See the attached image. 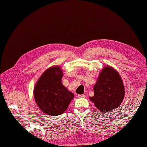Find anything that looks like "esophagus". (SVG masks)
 I'll list each match as a JSON object with an SVG mask.
<instances>
[{"mask_svg": "<svg viewBox=\"0 0 147 147\" xmlns=\"http://www.w3.org/2000/svg\"><path fill=\"white\" fill-rule=\"evenodd\" d=\"M78 98H85L86 96L84 94H80V95L78 96Z\"/></svg>", "mask_w": 147, "mask_h": 147, "instance_id": "esophagus-1", "label": "esophagus"}]
</instances>
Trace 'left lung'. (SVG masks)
Here are the masks:
<instances>
[{
	"mask_svg": "<svg viewBox=\"0 0 147 147\" xmlns=\"http://www.w3.org/2000/svg\"><path fill=\"white\" fill-rule=\"evenodd\" d=\"M94 95L90 99L100 112L106 113L117 109L125 96L123 80L117 70L105 66L94 86Z\"/></svg>",
	"mask_w": 147,
	"mask_h": 147,
	"instance_id": "1",
	"label": "left lung"
}]
</instances>
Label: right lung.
Wrapping results in <instances>:
<instances>
[{"mask_svg":"<svg viewBox=\"0 0 147 147\" xmlns=\"http://www.w3.org/2000/svg\"><path fill=\"white\" fill-rule=\"evenodd\" d=\"M63 69L59 65L50 67L40 77L34 88V97L39 109L51 116L64 113L74 94L62 83Z\"/></svg>","mask_w":147,"mask_h":147,"instance_id":"obj_1","label":"right lung"}]
</instances>
